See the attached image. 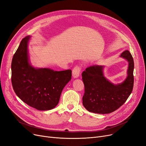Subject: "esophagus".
I'll return each mask as SVG.
<instances>
[{"label":"esophagus","mask_w":146,"mask_h":146,"mask_svg":"<svg viewBox=\"0 0 146 146\" xmlns=\"http://www.w3.org/2000/svg\"><path fill=\"white\" fill-rule=\"evenodd\" d=\"M81 72V67L79 66H76L73 69V76L74 78H77L79 77L80 73Z\"/></svg>","instance_id":"1"}]
</instances>
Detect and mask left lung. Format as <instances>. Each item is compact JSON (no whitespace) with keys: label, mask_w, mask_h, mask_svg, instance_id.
<instances>
[{"label":"left lung","mask_w":146,"mask_h":146,"mask_svg":"<svg viewBox=\"0 0 146 146\" xmlns=\"http://www.w3.org/2000/svg\"><path fill=\"white\" fill-rule=\"evenodd\" d=\"M121 57L129 63L128 76L117 85L104 77L102 66H90L83 72L82 79L85 85L83 105L88 111L101 114L112 112L123 105L131 94L134 86L133 58L128 50L122 52Z\"/></svg>","instance_id":"left-lung-1"}]
</instances>
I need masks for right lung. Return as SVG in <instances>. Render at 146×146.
<instances>
[{
	"instance_id": "right-lung-1",
	"label": "right lung",
	"mask_w": 146,
	"mask_h": 146,
	"mask_svg": "<svg viewBox=\"0 0 146 146\" xmlns=\"http://www.w3.org/2000/svg\"><path fill=\"white\" fill-rule=\"evenodd\" d=\"M29 38L27 36L23 38L12 58L13 89L29 106L40 111L52 110L58 104L61 92L71 80L72 70L57 72L50 68H35L31 66L28 56Z\"/></svg>"
}]
</instances>
